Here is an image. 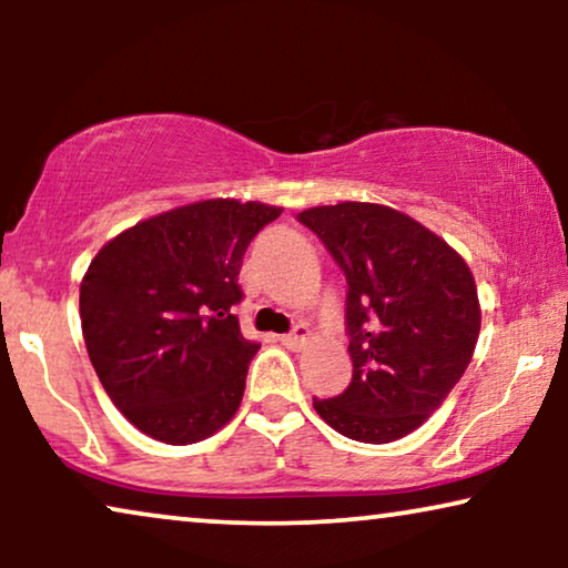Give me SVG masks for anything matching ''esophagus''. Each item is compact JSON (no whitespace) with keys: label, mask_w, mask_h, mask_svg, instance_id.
Here are the masks:
<instances>
[{"label":"esophagus","mask_w":568,"mask_h":568,"mask_svg":"<svg viewBox=\"0 0 568 568\" xmlns=\"http://www.w3.org/2000/svg\"><path fill=\"white\" fill-rule=\"evenodd\" d=\"M307 336H310L307 325L297 323L290 333H284V336H278V341H282V344H284L286 348H300V346L305 344V341H307Z\"/></svg>","instance_id":"34e87169"}]
</instances>
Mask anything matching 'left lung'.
<instances>
[{
	"mask_svg": "<svg viewBox=\"0 0 568 568\" xmlns=\"http://www.w3.org/2000/svg\"><path fill=\"white\" fill-rule=\"evenodd\" d=\"M297 220L323 240L348 284L352 383L313 406L348 439L385 445L406 437L470 364L480 331L470 268L445 240L390 206L346 201Z\"/></svg>",
	"mask_w": 568,
	"mask_h": 568,
	"instance_id": "8db88e82",
	"label": "left lung"
}]
</instances>
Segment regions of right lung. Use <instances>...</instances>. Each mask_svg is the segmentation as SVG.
<instances>
[{"mask_svg": "<svg viewBox=\"0 0 568 568\" xmlns=\"http://www.w3.org/2000/svg\"><path fill=\"white\" fill-rule=\"evenodd\" d=\"M282 209L212 199L113 237L80 286L84 346L113 406L150 437H212L243 400L261 344L243 338L237 276Z\"/></svg>", "mask_w": 568, "mask_h": 568, "instance_id": "right-lung-1", "label": "right lung"}]
</instances>
